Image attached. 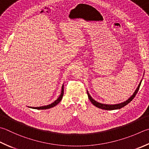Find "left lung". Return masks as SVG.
I'll return each mask as SVG.
<instances>
[{
	"instance_id": "8db88e82",
	"label": "left lung",
	"mask_w": 149,
	"mask_h": 149,
	"mask_svg": "<svg viewBox=\"0 0 149 149\" xmlns=\"http://www.w3.org/2000/svg\"><path fill=\"white\" fill-rule=\"evenodd\" d=\"M141 83L139 84L138 87H137V88L136 89V90L135 91V92L134 93V94L132 95V96H131L130 98H129V99L125 101V102H123V103H120V104H113V105H108V104H100L99 102H97V101H95V100H93L91 98V97L89 95V94L88 93V98L89 100L91 101V103L93 104L94 106H96V107L100 108V109H106V110H113V109H120L123 107H124L126 105H127L129 102H130L132 100L134 99V98L135 97V96L137 94V93L139 91V87L141 86Z\"/></svg>"
}]
</instances>
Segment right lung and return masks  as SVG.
Wrapping results in <instances>:
<instances>
[{"label": "right lung", "mask_w": 149, "mask_h": 149, "mask_svg": "<svg viewBox=\"0 0 149 149\" xmlns=\"http://www.w3.org/2000/svg\"><path fill=\"white\" fill-rule=\"evenodd\" d=\"M63 86H62V89H61V93L60 96L59 97L58 99L56 100H55L54 102H52V104H49V105L45 106H41V107H33V108L30 107V108H33V109H46L52 108V107H54V106H55L56 105H57L60 102L63 98Z\"/></svg>", "instance_id": "obj_1"}]
</instances>
